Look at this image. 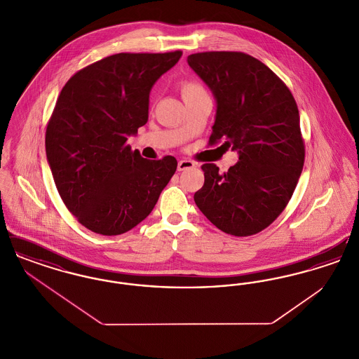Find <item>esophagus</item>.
Wrapping results in <instances>:
<instances>
[{"label": "esophagus", "mask_w": 359, "mask_h": 359, "mask_svg": "<svg viewBox=\"0 0 359 359\" xmlns=\"http://www.w3.org/2000/svg\"><path fill=\"white\" fill-rule=\"evenodd\" d=\"M195 165L196 164L194 161H191V160H180L177 163V171H186V170H189V168H194Z\"/></svg>", "instance_id": "34e87169"}]
</instances>
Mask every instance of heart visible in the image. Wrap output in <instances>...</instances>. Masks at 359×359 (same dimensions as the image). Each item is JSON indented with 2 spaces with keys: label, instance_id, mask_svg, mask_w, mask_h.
Segmentation results:
<instances>
[{
  "label": "heart",
  "instance_id": "heart-1",
  "mask_svg": "<svg viewBox=\"0 0 359 359\" xmlns=\"http://www.w3.org/2000/svg\"><path fill=\"white\" fill-rule=\"evenodd\" d=\"M180 91H182V95L183 98H189V97H194V95H199V94H203L205 93V88L199 83L196 82H192V81H184L182 82L180 85Z\"/></svg>",
  "mask_w": 359,
  "mask_h": 359
}]
</instances>
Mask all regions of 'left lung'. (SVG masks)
Instances as JSON below:
<instances>
[{
	"label": "left lung",
	"mask_w": 359,
	"mask_h": 359,
	"mask_svg": "<svg viewBox=\"0 0 359 359\" xmlns=\"http://www.w3.org/2000/svg\"><path fill=\"white\" fill-rule=\"evenodd\" d=\"M187 62L217 101L210 144L223 138L239 154L224 173L202 165L205 184L194 201L219 230L253 236L283 212L303 171L297 104L273 71L248 53L199 52Z\"/></svg>",
	"instance_id": "8db88e82"
}]
</instances>
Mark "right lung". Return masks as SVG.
Returning a JSON list of instances; mask_svg holds the SVG:
<instances>
[{
	"label": "right lung",
	"instance_id": "1",
	"mask_svg": "<svg viewBox=\"0 0 359 359\" xmlns=\"http://www.w3.org/2000/svg\"><path fill=\"white\" fill-rule=\"evenodd\" d=\"M182 57L116 53L78 71L60 91L46 132L52 176L88 230L118 236L142 222L176 171L172 156L147 160L126 145L147 123L156 81Z\"/></svg>",
	"mask_w": 359,
	"mask_h": 359
}]
</instances>
